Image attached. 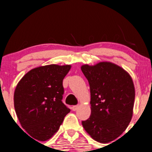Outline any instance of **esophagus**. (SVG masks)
<instances>
[{
	"mask_svg": "<svg viewBox=\"0 0 152 152\" xmlns=\"http://www.w3.org/2000/svg\"><path fill=\"white\" fill-rule=\"evenodd\" d=\"M79 105L73 106V107H72V110H73V111H76V110H77L78 109H79Z\"/></svg>",
	"mask_w": 152,
	"mask_h": 152,
	"instance_id": "34e87169",
	"label": "esophagus"
}]
</instances>
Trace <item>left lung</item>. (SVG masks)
<instances>
[{
    "label": "left lung",
    "instance_id": "obj_1",
    "mask_svg": "<svg viewBox=\"0 0 152 152\" xmlns=\"http://www.w3.org/2000/svg\"><path fill=\"white\" fill-rule=\"evenodd\" d=\"M81 70L88 80L91 97V115L82 126L96 141H113L132 118L135 96L132 79L123 67L110 62L85 64Z\"/></svg>",
    "mask_w": 152,
    "mask_h": 152
}]
</instances>
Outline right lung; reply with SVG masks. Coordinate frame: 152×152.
Listing matches in <instances>:
<instances>
[{"label": "right lung", "mask_w": 152, "mask_h": 152, "mask_svg": "<svg viewBox=\"0 0 152 152\" xmlns=\"http://www.w3.org/2000/svg\"><path fill=\"white\" fill-rule=\"evenodd\" d=\"M70 65H48L29 70L14 93V106L21 126L39 141L51 138L70 110L62 103V82ZM37 141V140H36Z\"/></svg>", "instance_id": "obj_1"}]
</instances>
